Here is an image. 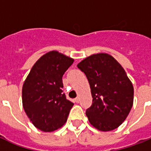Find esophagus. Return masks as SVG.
<instances>
[{
	"label": "esophagus",
	"instance_id": "esophagus-1",
	"mask_svg": "<svg viewBox=\"0 0 151 151\" xmlns=\"http://www.w3.org/2000/svg\"><path fill=\"white\" fill-rule=\"evenodd\" d=\"M74 101H75L76 103H79V101H80V99H79V97H77L76 99H74Z\"/></svg>",
	"mask_w": 151,
	"mask_h": 151
}]
</instances>
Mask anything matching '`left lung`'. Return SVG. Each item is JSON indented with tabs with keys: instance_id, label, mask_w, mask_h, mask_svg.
Returning <instances> with one entry per match:
<instances>
[{
	"instance_id": "8db88e82",
	"label": "left lung",
	"mask_w": 151,
	"mask_h": 151,
	"mask_svg": "<svg viewBox=\"0 0 151 151\" xmlns=\"http://www.w3.org/2000/svg\"><path fill=\"white\" fill-rule=\"evenodd\" d=\"M91 88L92 104L86 110L88 122L102 132L123 123L133 105L134 88L122 65L107 53L91 55L78 64Z\"/></svg>"
}]
</instances>
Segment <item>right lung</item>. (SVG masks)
<instances>
[{"instance_id": "add662e5", "label": "right lung", "mask_w": 151, "mask_h": 151, "mask_svg": "<svg viewBox=\"0 0 151 151\" xmlns=\"http://www.w3.org/2000/svg\"><path fill=\"white\" fill-rule=\"evenodd\" d=\"M74 59L51 51L34 63L22 89V106L37 129L51 132L66 123L73 103L63 93V75Z\"/></svg>"}]
</instances>
